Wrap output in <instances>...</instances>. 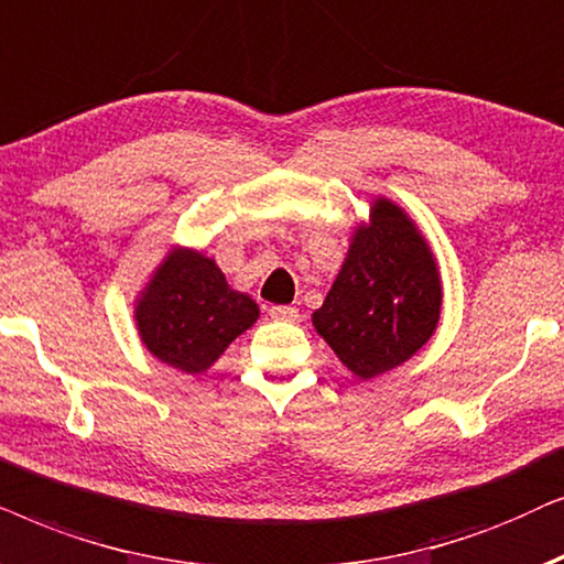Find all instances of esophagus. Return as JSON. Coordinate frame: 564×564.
I'll return each instance as SVG.
<instances>
[{
  "mask_svg": "<svg viewBox=\"0 0 564 564\" xmlns=\"http://www.w3.org/2000/svg\"><path fill=\"white\" fill-rule=\"evenodd\" d=\"M270 317L281 319V322H294V319H299V310L289 304H275V306H270Z\"/></svg>",
  "mask_w": 564,
  "mask_h": 564,
  "instance_id": "esophagus-1",
  "label": "esophagus"
}]
</instances>
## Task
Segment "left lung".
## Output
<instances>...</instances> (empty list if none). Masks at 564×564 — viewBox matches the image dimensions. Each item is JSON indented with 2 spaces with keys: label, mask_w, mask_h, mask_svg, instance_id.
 <instances>
[{
  "label": "left lung",
  "mask_w": 564,
  "mask_h": 564,
  "mask_svg": "<svg viewBox=\"0 0 564 564\" xmlns=\"http://www.w3.org/2000/svg\"><path fill=\"white\" fill-rule=\"evenodd\" d=\"M438 314L431 250L400 208L377 200L371 224L352 235L333 289L314 312V327L356 377L371 379L423 348Z\"/></svg>",
  "instance_id": "1"
}]
</instances>
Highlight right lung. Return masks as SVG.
<instances>
[{"mask_svg": "<svg viewBox=\"0 0 564 564\" xmlns=\"http://www.w3.org/2000/svg\"><path fill=\"white\" fill-rule=\"evenodd\" d=\"M258 319V304L231 291L214 260L180 250L162 262L139 302L141 340L172 369L200 373Z\"/></svg>", "mask_w": 564, "mask_h": 564, "instance_id": "obj_1", "label": "right lung"}]
</instances>
